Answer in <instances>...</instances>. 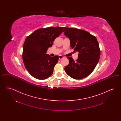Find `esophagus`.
<instances>
[{
	"label": "esophagus",
	"mask_w": 121,
	"mask_h": 121,
	"mask_svg": "<svg viewBox=\"0 0 121 121\" xmlns=\"http://www.w3.org/2000/svg\"><path fill=\"white\" fill-rule=\"evenodd\" d=\"M58 58H59V59H61L63 58V56H62V55H59V56H58Z\"/></svg>",
	"instance_id": "esophagus-1"
}]
</instances>
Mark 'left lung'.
<instances>
[{
  "mask_svg": "<svg viewBox=\"0 0 121 121\" xmlns=\"http://www.w3.org/2000/svg\"><path fill=\"white\" fill-rule=\"evenodd\" d=\"M63 28L64 35L70 41L73 52H79L76 62L71 57H68L69 63L65 67V71L75 79L85 78L92 73L100 58V50L97 39L83 30Z\"/></svg>",
  "mask_w": 121,
  "mask_h": 121,
  "instance_id": "8db88e82",
  "label": "left lung"
}]
</instances>
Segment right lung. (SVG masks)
<instances>
[{"label": "right lung", "instance_id": "obj_1", "mask_svg": "<svg viewBox=\"0 0 121 121\" xmlns=\"http://www.w3.org/2000/svg\"><path fill=\"white\" fill-rule=\"evenodd\" d=\"M63 28L38 29L26 38L23 46V63L30 75L35 78L45 79L52 74L58 57H52L46 53L54 39L63 32Z\"/></svg>", "mask_w": 121, "mask_h": 121}]
</instances>
